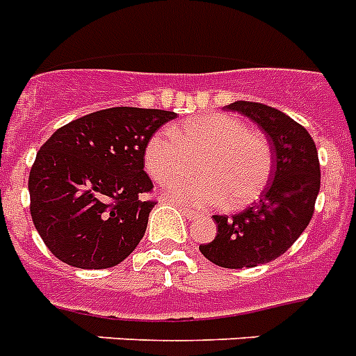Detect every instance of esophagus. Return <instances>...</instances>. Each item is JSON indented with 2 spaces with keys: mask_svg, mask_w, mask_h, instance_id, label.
Segmentation results:
<instances>
[{
  "mask_svg": "<svg viewBox=\"0 0 356 356\" xmlns=\"http://www.w3.org/2000/svg\"><path fill=\"white\" fill-rule=\"evenodd\" d=\"M179 210L183 212V216L186 219H195L199 216V213L195 212V210H192V208H190V207H184V204H179Z\"/></svg>",
  "mask_w": 356,
  "mask_h": 356,
  "instance_id": "obj_1",
  "label": "esophagus"
}]
</instances>
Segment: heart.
Returning <instances> with one entry per match:
<instances>
[{
	"label": "heart",
	"mask_w": 356,
	"mask_h": 356,
	"mask_svg": "<svg viewBox=\"0 0 356 356\" xmlns=\"http://www.w3.org/2000/svg\"><path fill=\"white\" fill-rule=\"evenodd\" d=\"M200 164L197 178L175 179ZM144 166L157 183H172L166 195L177 203L241 208L267 186L273 172L268 143L241 118L207 113L186 118L177 128L159 129L144 148Z\"/></svg>",
	"instance_id": "obj_1"
}]
</instances>
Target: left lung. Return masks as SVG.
I'll use <instances>...</instances> for the list:
<instances>
[{
    "instance_id": "obj_1",
    "label": "left lung",
    "mask_w": 356,
    "mask_h": 356,
    "mask_svg": "<svg viewBox=\"0 0 356 356\" xmlns=\"http://www.w3.org/2000/svg\"><path fill=\"white\" fill-rule=\"evenodd\" d=\"M225 108L241 113L265 131L273 172L252 207L230 218L213 216L216 239L199 245V250L219 267H256L280 258L307 228L320 192L318 152L307 129L280 109L245 100Z\"/></svg>"
}]
</instances>
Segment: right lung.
<instances>
[{
	"label": "right lung",
	"mask_w": 356,
	"mask_h": 356,
	"mask_svg": "<svg viewBox=\"0 0 356 356\" xmlns=\"http://www.w3.org/2000/svg\"><path fill=\"white\" fill-rule=\"evenodd\" d=\"M177 113L109 108L56 129L29 173L31 216L43 243L78 268H109L143 239L155 201L144 148Z\"/></svg>",
	"instance_id": "obj_1"
}]
</instances>
